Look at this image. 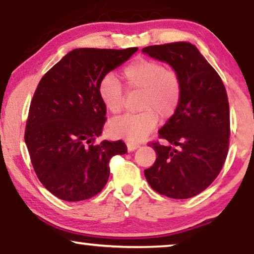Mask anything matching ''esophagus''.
<instances>
[{
  "mask_svg": "<svg viewBox=\"0 0 254 254\" xmlns=\"http://www.w3.org/2000/svg\"><path fill=\"white\" fill-rule=\"evenodd\" d=\"M139 146H140V145L137 144V143H127V150H129L130 152L137 150V148Z\"/></svg>",
  "mask_w": 254,
  "mask_h": 254,
  "instance_id": "34e87169",
  "label": "esophagus"
}]
</instances>
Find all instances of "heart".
<instances>
[{
	"mask_svg": "<svg viewBox=\"0 0 254 254\" xmlns=\"http://www.w3.org/2000/svg\"><path fill=\"white\" fill-rule=\"evenodd\" d=\"M127 90L141 93L138 101L140 113L124 115L109 123L110 132L129 141L143 140L157 127L159 118L170 120L177 111L181 97L180 81L158 62L137 59L123 70ZM99 96L108 113L116 115L123 109V89L114 74H107L99 84Z\"/></svg>",
	"mask_w": 254,
	"mask_h": 254,
	"instance_id": "obj_1",
	"label": "heart"
}]
</instances>
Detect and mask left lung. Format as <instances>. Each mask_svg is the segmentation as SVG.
Here are the masks:
<instances>
[{
  "label": "left lung",
  "mask_w": 254,
  "mask_h": 254,
  "mask_svg": "<svg viewBox=\"0 0 254 254\" xmlns=\"http://www.w3.org/2000/svg\"><path fill=\"white\" fill-rule=\"evenodd\" d=\"M144 54L166 63L181 86L175 114L159 130L166 144L152 143L153 166L144 171L159 194L184 200L200 194L217 178L230 137L228 95L217 72L190 43L144 47Z\"/></svg>",
  "instance_id": "8db88e82"
}]
</instances>
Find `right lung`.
I'll use <instances>...</instances> for the list:
<instances>
[{"instance_id":"obj_1","label":"right lung","mask_w":254,"mask_h":254,"mask_svg":"<svg viewBox=\"0 0 254 254\" xmlns=\"http://www.w3.org/2000/svg\"><path fill=\"white\" fill-rule=\"evenodd\" d=\"M137 51L75 49L40 80L24 139L39 181L60 200L83 201L99 194L109 179V160L127 151L123 140L94 145L107 113L99 84Z\"/></svg>"}]
</instances>
